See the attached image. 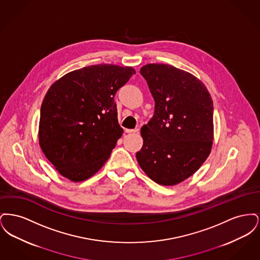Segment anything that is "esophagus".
Wrapping results in <instances>:
<instances>
[{
    "instance_id": "esophagus-1",
    "label": "esophagus",
    "mask_w": 260,
    "mask_h": 260,
    "mask_svg": "<svg viewBox=\"0 0 260 260\" xmlns=\"http://www.w3.org/2000/svg\"><path fill=\"white\" fill-rule=\"evenodd\" d=\"M139 132V129L138 128H135V129H128V128H126L125 129V133H127V134H133V133H138Z\"/></svg>"
}]
</instances>
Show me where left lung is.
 <instances>
[{"label":"left lung","mask_w":260,"mask_h":260,"mask_svg":"<svg viewBox=\"0 0 260 260\" xmlns=\"http://www.w3.org/2000/svg\"><path fill=\"white\" fill-rule=\"evenodd\" d=\"M140 74L155 100V113L141 127L143 145L136 160L156 183L176 185L196 173L210 155L212 99L197 77L172 65L146 64Z\"/></svg>","instance_id":"8db88e82"}]
</instances>
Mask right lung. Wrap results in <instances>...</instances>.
Returning a JSON list of instances; mask_svg holds the SVG:
<instances>
[{
    "label": "right lung",
    "mask_w": 260,
    "mask_h": 260,
    "mask_svg": "<svg viewBox=\"0 0 260 260\" xmlns=\"http://www.w3.org/2000/svg\"><path fill=\"white\" fill-rule=\"evenodd\" d=\"M136 70L98 64L74 70L48 89L39 123V144L62 176L90 178L111 155L124 129L118 123L117 90Z\"/></svg>",
    "instance_id": "obj_1"
}]
</instances>
